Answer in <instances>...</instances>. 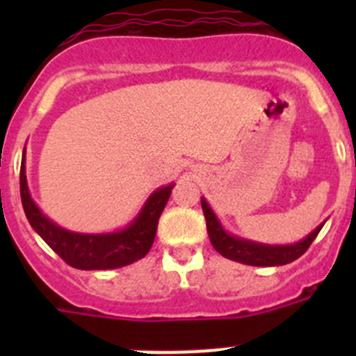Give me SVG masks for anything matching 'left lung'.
I'll use <instances>...</instances> for the list:
<instances>
[{
	"label": "left lung",
	"mask_w": 356,
	"mask_h": 356,
	"mask_svg": "<svg viewBox=\"0 0 356 356\" xmlns=\"http://www.w3.org/2000/svg\"><path fill=\"white\" fill-rule=\"evenodd\" d=\"M201 207H203V213H205L207 232H209L213 250L217 253H221L222 257H226V259L246 264V266L271 267L294 262L310 248L314 238L317 237V234L323 228V225H321L319 228L314 229L312 234L305 237L301 242H298V244H291V246H264V244H254V242L242 241V238L228 235L221 228V225H219V221L216 219L205 200H201Z\"/></svg>",
	"instance_id": "1"
}]
</instances>
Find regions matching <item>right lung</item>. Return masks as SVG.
Here are the masks:
<instances>
[{"mask_svg": "<svg viewBox=\"0 0 356 356\" xmlns=\"http://www.w3.org/2000/svg\"><path fill=\"white\" fill-rule=\"evenodd\" d=\"M21 201L31 228L46 241L49 248L55 251L67 266L83 271H94V269H118V267L134 264L146 257L147 251L155 241L156 226H159L160 213L163 212L171 191L175 185L159 188L153 196L147 200L146 207L134 225L118 234L105 235H85L72 234L60 226L53 225L48 217L44 216L31 200L28 193L26 175H24V156L21 163Z\"/></svg>", "mask_w": 356, "mask_h": 356, "instance_id": "add662e5", "label": "right lung"}]
</instances>
